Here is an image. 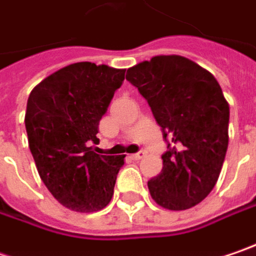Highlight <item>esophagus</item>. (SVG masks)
Segmentation results:
<instances>
[{"label":"esophagus","mask_w":256,"mask_h":256,"mask_svg":"<svg viewBox=\"0 0 256 256\" xmlns=\"http://www.w3.org/2000/svg\"><path fill=\"white\" fill-rule=\"evenodd\" d=\"M146 156V150H139L138 154H133L132 155V158L134 159V160H139V159H142Z\"/></svg>","instance_id":"esophagus-1"}]
</instances>
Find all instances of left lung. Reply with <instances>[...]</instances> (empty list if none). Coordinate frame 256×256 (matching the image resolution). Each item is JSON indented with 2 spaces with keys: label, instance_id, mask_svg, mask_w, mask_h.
Listing matches in <instances>:
<instances>
[{
  "label": "left lung",
  "instance_id": "8db88e82",
  "mask_svg": "<svg viewBox=\"0 0 256 256\" xmlns=\"http://www.w3.org/2000/svg\"><path fill=\"white\" fill-rule=\"evenodd\" d=\"M166 142L162 172L148 181L152 198L186 210L216 186L229 143V104L216 78L182 56H155L128 69Z\"/></svg>",
  "mask_w": 256,
  "mask_h": 256
}]
</instances>
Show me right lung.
Listing matches in <instances>:
<instances>
[{
  "label": "right lung",
  "mask_w": 256,
  "mask_h": 256,
  "mask_svg": "<svg viewBox=\"0 0 256 256\" xmlns=\"http://www.w3.org/2000/svg\"><path fill=\"white\" fill-rule=\"evenodd\" d=\"M124 69L80 62L34 86L26 130L38 175L52 196L80 213L104 208L126 155H98L100 120L124 81Z\"/></svg>",
  "instance_id": "add662e5"
}]
</instances>
